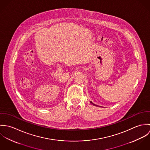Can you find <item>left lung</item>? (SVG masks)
I'll list each match as a JSON object with an SVG mask.
<instances>
[{"mask_svg": "<svg viewBox=\"0 0 150 150\" xmlns=\"http://www.w3.org/2000/svg\"><path fill=\"white\" fill-rule=\"evenodd\" d=\"M91 102V103H92V105H94V106H97V105H95V104H93V103H92V102Z\"/></svg>", "mask_w": 150, "mask_h": 150, "instance_id": "1", "label": "left lung"}]
</instances>
